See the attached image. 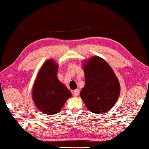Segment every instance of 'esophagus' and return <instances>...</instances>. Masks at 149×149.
<instances>
[{"label":"esophagus","instance_id":"34e87169","mask_svg":"<svg viewBox=\"0 0 149 149\" xmlns=\"http://www.w3.org/2000/svg\"><path fill=\"white\" fill-rule=\"evenodd\" d=\"M79 92H80V91L79 89L74 90V91H73V95H74V96H75V97H77V96L79 95Z\"/></svg>","mask_w":149,"mask_h":149}]
</instances>
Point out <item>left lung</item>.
Wrapping results in <instances>:
<instances>
[{
  "instance_id": "obj_1",
  "label": "left lung",
  "mask_w": 149,
  "mask_h": 149,
  "mask_svg": "<svg viewBox=\"0 0 149 149\" xmlns=\"http://www.w3.org/2000/svg\"><path fill=\"white\" fill-rule=\"evenodd\" d=\"M85 86L80 96L87 108L96 114L109 110L120 93L119 81L108 63L98 56L84 64Z\"/></svg>"
}]
</instances>
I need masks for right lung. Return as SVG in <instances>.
<instances>
[{
    "instance_id": "obj_1",
    "label": "right lung",
    "mask_w": 149,
    "mask_h": 149,
    "mask_svg": "<svg viewBox=\"0 0 149 149\" xmlns=\"http://www.w3.org/2000/svg\"><path fill=\"white\" fill-rule=\"evenodd\" d=\"M58 65L52 60L45 63L33 88V100L37 108L49 115L62 109L72 93L57 77Z\"/></svg>"
}]
</instances>
